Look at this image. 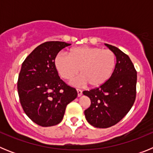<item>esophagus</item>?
Masks as SVG:
<instances>
[{"instance_id":"obj_1","label":"esophagus","mask_w":153,"mask_h":153,"mask_svg":"<svg viewBox=\"0 0 153 153\" xmlns=\"http://www.w3.org/2000/svg\"><path fill=\"white\" fill-rule=\"evenodd\" d=\"M76 92H77V96L78 97H80L82 94H83V91L79 89H76Z\"/></svg>"}]
</instances>
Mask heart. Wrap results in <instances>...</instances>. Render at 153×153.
Returning <instances> with one entry per match:
<instances>
[{"mask_svg": "<svg viewBox=\"0 0 153 153\" xmlns=\"http://www.w3.org/2000/svg\"><path fill=\"white\" fill-rule=\"evenodd\" d=\"M54 66L63 79L70 80L79 73L80 76L72 81L74 86L88 83L93 88L99 87L112 77L117 66V56L110 50L97 47H74L66 53H58Z\"/></svg>", "mask_w": 153, "mask_h": 153, "instance_id": "1", "label": "heart"}]
</instances>
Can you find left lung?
Returning a JSON list of instances; mask_svg holds the SVG:
<instances>
[{
    "label": "left lung",
    "instance_id": "obj_1",
    "mask_svg": "<svg viewBox=\"0 0 153 153\" xmlns=\"http://www.w3.org/2000/svg\"><path fill=\"white\" fill-rule=\"evenodd\" d=\"M106 45L117 56L114 73L102 86L83 91L91 101L84 111L85 117L97 128H108L118 123L130 110L136 97L137 72L130 58L117 47Z\"/></svg>",
    "mask_w": 153,
    "mask_h": 153
}]
</instances>
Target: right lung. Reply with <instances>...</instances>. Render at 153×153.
I'll return each mask as SVG.
<instances>
[{"label": "right lung", "mask_w": 153, "mask_h": 153, "mask_svg": "<svg viewBox=\"0 0 153 153\" xmlns=\"http://www.w3.org/2000/svg\"><path fill=\"white\" fill-rule=\"evenodd\" d=\"M61 41H47L36 47L22 63L17 80L19 99L24 113L33 123L44 127L57 125L67 104L77 92L58 75L54 58L64 47Z\"/></svg>", "instance_id": "1"}]
</instances>
